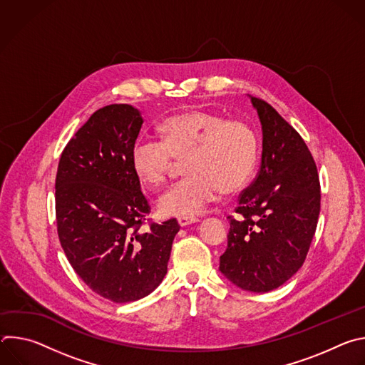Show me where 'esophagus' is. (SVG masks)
Returning a JSON list of instances; mask_svg holds the SVG:
<instances>
[{"label": "esophagus", "instance_id": "obj_1", "mask_svg": "<svg viewBox=\"0 0 365 365\" xmlns=\"http://www.w3.org/2000/svg\"><path fill=\"white\" fill-rule=\"evenodd\" d=\"M199 220L196 217H179L178 218V222L180 227H186V225H190V224H195Z\"/></svg>", "mask_w": 365, "mask_h": 365}]
</instances>
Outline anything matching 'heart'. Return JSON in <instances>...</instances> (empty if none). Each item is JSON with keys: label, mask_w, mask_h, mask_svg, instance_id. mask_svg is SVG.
<instances>
[{"label": "heart", "mask_w": 365, "mask_h": 365, "mask_svg": "<svg viewBox=\"0 0 365 365\" xmlns=\"http://www.w3.org/2000/svg\"><path fill=\"white\" fill-rule=\"evenodd\" d=\"M160 140L140 137L131 147V168L147 189L162 187L175 159L187 175L160 199L163 215L193 217L214 202L220 192L235 193L251 179L258 160V135L244 120L189 110L158 125Z\"/></svg>", "instance_id": "1"}]
</instances>
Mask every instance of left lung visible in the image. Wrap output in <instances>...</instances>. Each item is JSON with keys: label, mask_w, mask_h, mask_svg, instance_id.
<instances>
[{"label": "left lung", "mask_w": 365, "mask_h": 365, "mask_svg": "<svg viewBox=\"0 0 365 365\" xmlns=\"http://www.w3.org/2000/svg\"><path fill=\"white\" fill-rule=\"evenodd\" d=\"M263 128L262 165L230 218L221 273L242 290L264 293L304 263L319 211L318 168L300 134L270 106L251 98Z\"/></svg>", "instance_id": "8db88e82"}]
</instances>
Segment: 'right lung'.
I'll return each instance as SVG.
<instances>
[{
	"instance_id": "add662e5",
	"label": "right lung",
	"mask_w": 365,
	"mask_h": 365,
	"mask_svg": "<svg viewBox=\"0 0 365 365\" xmlns=\"http://www.w3.org/2000/svg\"><path fill=\"white\" fill-rule=\"evenodd\" d=\"M141 124L128 103L95 111L63 148L56 175L62 248L86 286L115 303L162 283L180 230L175 218L143 230L151 207L130 160Z\"/></svg>"
}]
</instances>
